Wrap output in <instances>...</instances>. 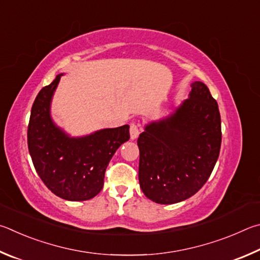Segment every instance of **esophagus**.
<instances>
[{
    "label": "esophagus",
    "mask_w": 260,
    "mask_h": 260,
    "mask_svg": "<svg viewBox=\"0 0 260 260\" xmlns=\"http://www.w3.org/2000/svg\"><path fill=\"white\" fill-rule=\"evenodd\" d=\"M138 135H139V125L137 123L133 122L130 124V137L134 140L138 137Z\"/></svg>",
    "instance_id": "1"
}]
</instances>
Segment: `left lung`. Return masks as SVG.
Masks as SVG:
<instances>
[{
    "label": "left lung",
    "instance_id": "left-lung-1",
    "mask_svg": "<svg viewBox=\"0 0 260 260\" xmlns=\"http://www.w3.org/2000/svg\"><path fill=\"white\" fill-rule=\"evenodd\" d=\"M189 98L139 135V185L153 202L172 204L201 189L215 168L221 145L218 104L202 82Z\"/></svg>",
    "mask_w": 260,
    "mask_h": 260
}]
</instances>
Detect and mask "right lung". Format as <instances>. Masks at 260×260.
<instances>
[{
    "label": "right lung",
    "mask_w": 260,
    "mask_h": 260,
    "mask_svg": "<svg viewBox=\"0 0 260 260\" xmlns=\"http://www.w3.org/2000/svg\"><path fill=\"white\" fill-rule=\"evenodd\" d=\"M61 74L41 89L31 106L27 144L36 172L57 197L68 201L94 198L116 149L130 138L129 125L72 138L54 124L50 104Z\"/></svg>",
    "instance_id": "right-lung-1"
}]
</instances>
